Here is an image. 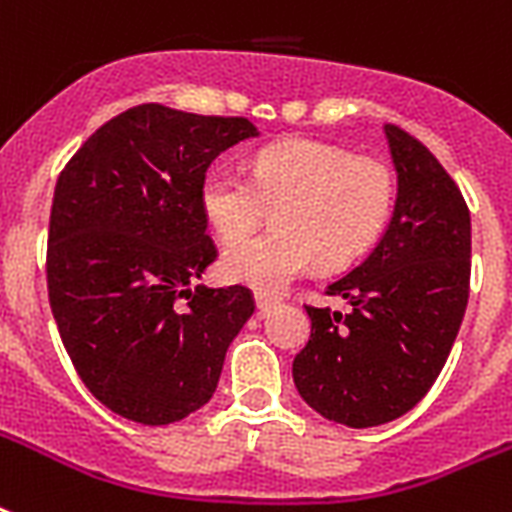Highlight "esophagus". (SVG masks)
<instances>
[{
	"label": "esophagus",
	"mask_w": 512,
	"mask_h": 512,
	"mask_svg": "<svg viewBox=\"0 0 512 512\" xmlns=\"http://www.w3.org/2000/svg\"><path fill=\"white\" fill-rule=\"evenodd\" d=\"M255 300H257V308H260L263 313H268L271 308H276V305L281 303L279 297H273V295H257Z\"/></svg>",
	"instance_id": "obj_1"
}]
</instances>
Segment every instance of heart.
<instances>
[{
	"label": "heart",
	"mask_w": 512,
	"mask_h": 512,
	"mask_svg": "<svg viewBox=\"0 0 512 512\" xmlns=\"http://www.w3.org/2000/svg\"><path fill=\"white\" fill-rule=\"evenodd\" d=\"M396 172L348 148L287 140L252 159V175L215 170L199 191L201 212L223 241V276L257 292H279L319 260L337 268L380 239L396 207ZM276 206L277 231L243 238ZM243 238L244 242L238 239Z\"/></svg>",
	"instance_id": "obj_1"
}]
</instances>
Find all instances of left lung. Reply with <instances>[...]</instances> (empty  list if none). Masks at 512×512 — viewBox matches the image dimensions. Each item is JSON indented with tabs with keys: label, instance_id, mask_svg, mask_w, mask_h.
Masks as SVG:
<instances>
[{
	"label": "left lung",
	"instance_id": "1",
	"mask_svg": "<svg viewBox=\"0 0 512 512\" xmlns=\"http://www.w3.org/2000/svg\"><path fill=\"white\" fill-rule=\"evenodd\" d=\"M398 172L388 231L327 287L348 313L305 305L311 340L292 364L321 417L372 428L420 404L444 369L470 295V209L420 140L385 124Z\"/></svg>",
	"mask_w": 512,
	"mask_h": 512
}]
</instances>
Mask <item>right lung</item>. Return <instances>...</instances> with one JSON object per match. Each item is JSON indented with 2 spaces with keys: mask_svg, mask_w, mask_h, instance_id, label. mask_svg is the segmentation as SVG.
I'll use <instances>...</instances> for the list:
<instances>
[{
  "mask_svg": "<svg viewBox=\"0 0 512 512\" xmlns=\"http://www.w3.org/2000/svg\"><path fill=\"white\" fill-rule=\"evenodd\" d=\"M255 135L244 116L143 103L60 170L47 233L52 316L76 374L127 420L170 425L207 404L255 313L247 287H193L217 260L201 183L217 156Z\"/></svg>",
  "mask_w": 512,
  "mask_h": 512,
  "instance_id": "obj_1",
  "label": "right lung"
}]
</instances>
